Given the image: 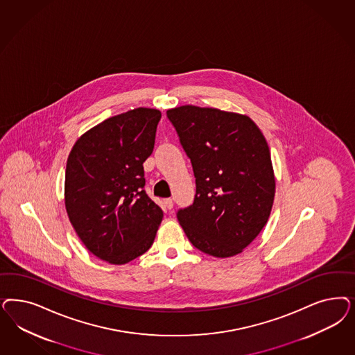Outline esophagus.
I'll use <instances>...</instances> for the list:
<instances>
[{"label": "esophagus", "instance_id": "obj_1", "mask_svg": "<svg viewBox=\"0 0 355 355\" xmlns=\"http://www.w3.org/2000/svg\"><path fill=\"white\" fill-rule=\"evenodd\" d=\"M164 206H166L168 210H171L172 207H173V201H172L171 198H166V200H164Z\"/></svg>", "mask_w": 355, "mask_h": 355}]
</instances>
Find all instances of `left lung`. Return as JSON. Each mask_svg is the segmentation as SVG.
I'll list each match as a JSON object with an SVG mask.
<instances>
[{
	"label": "left lung",
	"instance_id": "left-lung-1",
	"mask_svg": "<svg viewBox=\"0 0 355 355\" xmlns=\"http://www.w3.org/2000/svg\"><path fill=\"white\" fill-rule=\"evenodd\" d=\"M196 178L193 204L176 214L197 250L231 257L270 216L275 179L261 130L245 114L182 105L167 111Z\"/></svg>",
	"mask_w": 355,
	"mask_h": 355
}]
</instances>
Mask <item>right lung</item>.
Listing matches in <instances>:
<instances>
[{"label": "right lung", "instance_id": "add662e5", "mask_svg": "<svg viewBox=\"0 0 355 355\" xmlns=\"http://www.w3.org/2000/svg\"><path fill=\"white\" fill-rule=\"evenodd\" d=\"M162 114L135 108L82 135L69 154L65 207L85 247L123 265L149 250L163 211L146 195L144 162L154 149Z\"/></svg>", "mask_w": 355, "mask_h": 355}]
</instances>
